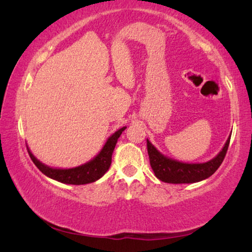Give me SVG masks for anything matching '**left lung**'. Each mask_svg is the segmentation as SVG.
Returning a JSON list of instances; mask_svg holds the SVG:
<instances>
[{
	"instance_id": "8db88e82",
	"label": "left lung",
	"mask_w": 252,
	"mask_h": 252,
	"mask_svg": "<svg viewBox=\"0 0 252 252\" xmlns=\"http://www.w3.org/2000/svg\"><path fill=\"white\" fill-rule=\"evenodd\" d=\"M229 136L218 156L204 163H185L162 155L147 139L150 165L159 180L167 183H194L202 181L215 173L222 163L230 143Z\"/></svg>"
}]
</instances>
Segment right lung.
<instances>
[{
    "instance_id": "add662e5",
    "label": "right lung",
    "mask_w": 252,
    "mask_h": 252,
    "mask_svg": "<svg viewBox=\"0 0 252 252\" xmlns=\"http://www.w3.org/2000/svg\"><path fill=\"white\" fill-rule=\"evenodd\" d=\"M126 129V126H123L117 132H114V133L108 139V141L105 142L104 147L102 148L99 155L95 158H93L91 161L72 169L50 168L49 165H45L44 163H42V162L37 160L36 158L32 155V152L30 151L29 148L28 152L30 155V158H31V160L33 161V163L35 164L37 169H39L42 173L45 174L46 177L53 179V180H57L59 182L66 183V185H87V183H91L99 180V179L108 171L111 165L112 153L114 148H116L118 139L120 138L121 133Z\"/></svg>"
}]
</instances>
